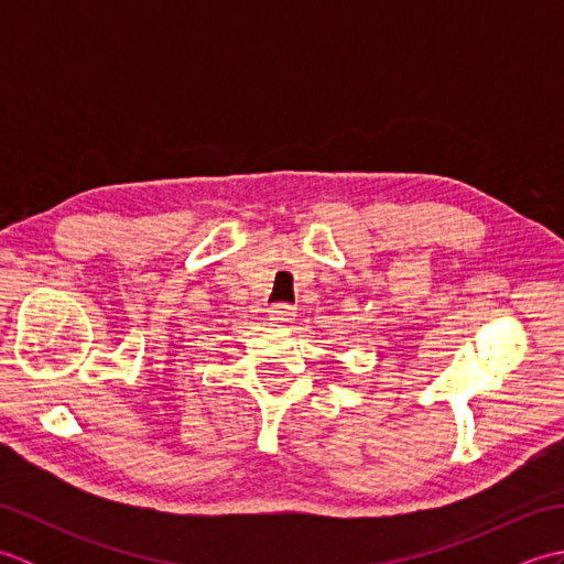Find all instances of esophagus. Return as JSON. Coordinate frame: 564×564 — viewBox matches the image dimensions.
Returning <instances> with one entry per match:
<instances>
[{"mask_svg": "<svg viewBox=\"0 0 564 564\" xmlns=\"http://www.w3.org/2000/svg\"><path fill=\"white\" fill-rule=\"evenodd\" d=\"M269 315L275 322H293L295 319V307L289 303H273L269 307Z\"/></svg>", "mask_w": 564, "mask_h": 564, "instance_id": "esophagus-1", "label": "esophagus"}]
</instances>
